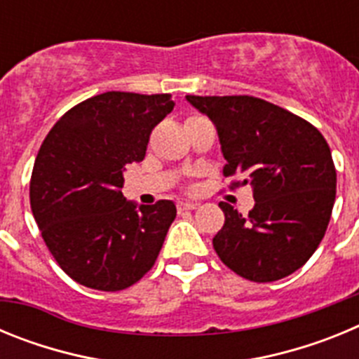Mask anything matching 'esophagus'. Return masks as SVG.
Listing matches in <instances>:
<instances>
[{
  "mask_svg": "<svg viewBox=\"0 0 359 359\" xmlns=\"http://www.w3.org/2000/svg\"><path fill=\"white\" fill-rule=\"evenodd\" d=\"M198 208V203H189V201H182L177 203V210L180 212H187V210H196Z\"/></svg>",
  "mask_w": 359,
  "mask_h": 359,
  "instance_id": "obj_1",
  "label": "esophagus"
}]
</instances>
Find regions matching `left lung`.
I'll list each match as a JSON object with an SVG mask.
<instances>
[{
  "label": "left lung",
  "instance_id": "1",
  "mask_svg": "<svg viewBox=\"0 0 359 359\" xmlns=\"http://www.w3.org/2000/svg\"><path fill=\"white\" fill-rule=\"evenodd\" d=\"M214 122L230 189L250 185L244 217L219 203L224 224L212 244L219 259L252 282H273L302 268L322 243L336 199V169L322 133L307 120L250 95H187Z\"/></svg>",
  "mask_w": 359,
  "mask_h": 359
}]
</instances>
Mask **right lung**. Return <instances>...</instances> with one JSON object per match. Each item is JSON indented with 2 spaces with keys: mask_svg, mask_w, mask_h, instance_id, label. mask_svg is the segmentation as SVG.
Returning <instances> with one entry per match:
<instances>
[{
  "mask_svg": "<svg viewBox=\"0 0 359 359\" xmlns=\"http://www.w3.org/2000/svg\"><path fill=\"white\" fill-rule=\"evenodd\" d=\"M172 107L169 93L107 91L66 111L44 138L32 214L57 264L82 286L126 290L156 262L176 207L167 199L136 207L120 189L126 165L144 160Z\"/></svg>",
  "mask_w": 359,
  "mask_h": 359,
  "instance_id": "add662e5",
  "label": "right lung"
}]
</instances>
